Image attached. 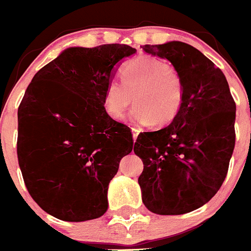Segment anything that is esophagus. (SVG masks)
Returning <instances> with one entry per match:
<instances>
[{"label":"esophagus","mask_w":251,"mask_h":251,"mask_svg":"<svg viewBox=\"0 0 251 251\" xmlns=\"http://www.w3.org/2000/svg\"><path fill=\"white\" fill-rule=\"evenodd\" d=\"M138 133H140V130H137V128L133 127V128H132V137H133V141H136V138H137Z\"/></svg>","instance_id":"obj_1"}]
</instances>
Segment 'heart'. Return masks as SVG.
Masks as SVG:
<instances>
[{
	"label": "heart",
	"instance_id": "b5f03b06",
	"mask_svg": "<svg viewBox=\"0 0 251 251\" xmlns=\"http://www.w3.org/2000/svg\"><path fill=\"white\" fill-rule=\"evenodd\" d=\"M121 78L108 82L104 92V106L113 119L123 118L132 101L130 114L135 126L172 124L185 103V82L179 71L168 61L155 56H140L126 62Z\"/></svg>",
	"mask_w": 251,
	"mask_h": 251
}]
</instances>
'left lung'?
I'll return each instance as SVG.
<instances>
[{"mask_svg": "<svg viewBox=\"0 0 251 251\" xmlns=\"http://www.w3.org/2000/svg\"><path fill=\"white\" fill-rule=\"evenodd\" d=\"M143 50L167 58L185 82V103L170 125L138 135V177L146 207L182 215L207 203L222 186L235 145V103L225 75L189 44L169 41Z\"/></svg>", "mask_w": 251, "mask_h": 251, "instance_id": "left-lung-1", "label": "left lung"}]
</instances>
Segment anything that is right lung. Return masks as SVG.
<instances>
[{
    "label": "right lung",
    "mask_w": 251,
    "mask_h": 251,
    "mask_svg": "<svg viewBox=\"0 0 251 251\" xmlns=\"http://www.w3.org/2000/svg\"><path fill=\"white\" fill-rule=\"evenodd\" d=\"M136 49L123 44L70 48L39 70L18 108L17 154L28 193L69 222L108 210V186L132 151L130 127L104 108L114 67Z\"/></svg>",
    "instance_id": "1"
}]
</instances>
